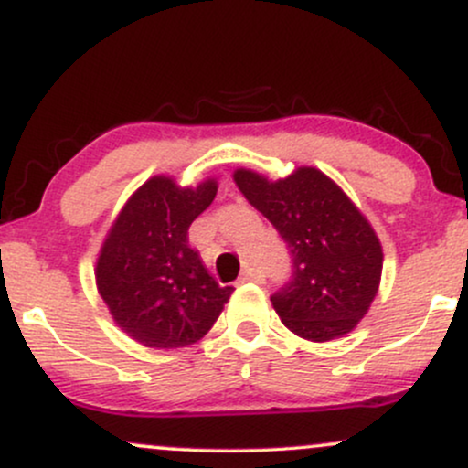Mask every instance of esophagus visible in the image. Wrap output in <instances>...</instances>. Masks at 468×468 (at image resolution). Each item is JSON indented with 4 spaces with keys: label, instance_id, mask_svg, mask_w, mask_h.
I'll use <instances>...</instances> for the list:
<instances>
[{
    "label": "esophagus",
    "instance_id": "esophagus-1",
    "mask_svg": "<svg viewBox=\"0 0 468 468\" xmlns=\"http://www.w3.org/2000/svg\"><path fill=\"white\" fill-rule=\"evenodd\" d=\"M246 282H255V283H261L264 282V272L257 271V268H246L244 272H241L239 277V283H246Z\"/></svg>",
    "mask_w": 468,
    "mask_h": 468
}]
</instances>
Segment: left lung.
<instances>
[{"mask_svg": "<svg viewBox=\"0 0 468 468\" xmlns=\"http://www.w3.org/2000/svg\"><path fill=\"white\" fill-rule=\"evenodd\" d=\"M233 178L288 246L292 272L271 297L283 325L316 343L352 332L383 272L380 241L363 213L314 166L277 182L249 169Z\"/></svg>", "mask_w": 468, "mask_h": 468, "instance_id": "8db88e82", "label": "left lung"}]
</instances>
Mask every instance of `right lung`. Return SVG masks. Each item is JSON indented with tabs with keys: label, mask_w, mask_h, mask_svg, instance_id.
<instances>
[{
	"label": "right lung",
	"mask_w": 468,
	"mask_h": 468,
	"mask_svg": "<svg viewBox=\"0 0 468 468\" xmlns=\"http://www.w3.org/2000/svg\"><path fill=\"white\" fill-rule=\"evenodd\" d=\"M218 193L155 176L127 200L96 261V286L121 330L158 350L186 347L211 330L230 286L208 275L189 246V227Z\"/></svg>",
	"instance_id": "1"
}]
</instances>
